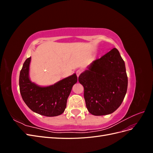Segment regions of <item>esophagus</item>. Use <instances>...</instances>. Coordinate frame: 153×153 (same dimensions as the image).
I'll return each instance as SVG.
<instances>
[{"instance_id":"1","label":"esophagus","mask_w":153,"mask_h":153,"mask_svg":"<svg viewBox=\"0 0 153 153\" xmlns=\"http://www.w3.org/2000/svg\"><path fill=\"white\" fill-rule=\"evenodd\" d=\"M81 73H82V71H81V70H78V71H76V75H77V76H78V77L80 76V75L81 74Z\"/></svg>"}]
</instances>
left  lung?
<instances>
[{"mask_svg":"<svg viewBox=\"0 0 153 153\" xmlns=\"http://www.w3.org/2000/svg\"><path fill=\"white\" fill-rule=\"evenodd\" d=\"M78 81L84 88L86 107L94 115L113 113L127 92L125 63L117 48L96 59L82 73Z\"/></svg>","mask_w":153,"mask_h":153,"instance_id":"left-lung-1","label":"left lung"}]
</instances>
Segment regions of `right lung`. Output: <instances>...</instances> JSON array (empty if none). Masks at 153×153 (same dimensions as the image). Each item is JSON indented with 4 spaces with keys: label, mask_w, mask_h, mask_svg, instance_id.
I'll use <instances>...</instances> for the list:
<instances>
[{
    "label": "right lung",
    "mask_w": 153,
    "mask_h": 153,
    "mask_svg": "<svg viewBox=\"0 0 153 153\" xmlns=\"http://www.w3.org/2000/svg\"><path fill=\"white\" fill-rule=\"evenodd\" d=\"M30 61L31 57L26 59L20 73V91L23 100L31 110L40 115L54 117L62 114L72 87L77 82L76 75L74 73L53 85L39 86L30 80Z\"/></svg>",
    "instance_id": "right-lung-1"
}]
</instances>
